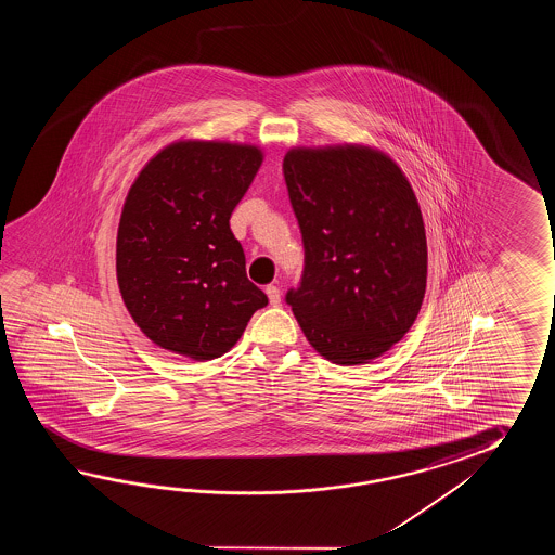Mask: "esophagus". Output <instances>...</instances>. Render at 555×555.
<instances>
[{
  "mask_svg": "<svg viewBox=\"0 0 555 555\" xmlns=\"http://www.w3.org/2000/svg\"><path fill=\"white\" fill-rule=\"evenodd\" d=\"M266 295H268V299H270V306H280L282 294H280V287H278V285H268V287H266Z\"/></svg>",
  "mask_w": 555,
  "mask_h": 555,
  "instance_id": "1",
  "label": "esophagus"
}]
</instances>
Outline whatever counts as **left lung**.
<instances>
[{
    "mask_svg": "<svg viewBox=\"0 0 555 555\" xmlns=\"http://www.w3.org/2000/svg\"><path fill=\"white\" fill-rule=\"evenodd\" d=\"M283 177L306 249L285 301L327 361L369 363L423 306L426 234L413 189L387 154L361 144L292 149Z\"/></svg>",
    "mask_w": 555,
    "mask_h": 555,
    "instance_id": "left-lung-1",
    "label": "left lung"
}]
</instances>
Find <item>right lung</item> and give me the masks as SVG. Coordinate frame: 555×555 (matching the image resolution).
<instances>
[{
    "label": "right lung",
    "instance_id": "1",
    "mask_svg": "<svg viewBox=\"0 0 555 555\" xmlns=\"http://www.w3.org/2000/svg\"><path fill=\"white\" fill-rule=\"evenodd\" d=\"M261 160L251 144L178 141L132 182L118 224V289L130 318L166 351L222 357L268 306L230 230Z\"/></svg>",
    "mask_w": 555,
    "mask_h": 555
}]
</instances>
